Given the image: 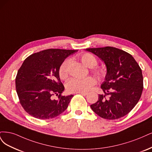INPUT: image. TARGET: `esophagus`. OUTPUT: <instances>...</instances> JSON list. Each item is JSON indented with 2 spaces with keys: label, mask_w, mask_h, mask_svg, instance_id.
Segmentation results:
<instances>
[{
  "label": "esophagus",
  "mask_w": 152,
  "mask_h": 152,
  "mask_svg": "<svg viewBox=\"0 0 152 152\" xmlns=\"http://www.w3.org/2000/svg\"><path fill=\"white\" fill-rule=\"evenodd\" d=\"M77 94H80L81 95H83V96H86L88 94L87 93H86V92H81V93H77Z\"/></svg>",
  "instance_id": "1"
}]
</instances>
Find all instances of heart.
<instances>
[{
    "label": "heart",
    "mask_w": 152,
    "mask_h": 152,
    "mask_svg": "<svg viewBox=\"0 0 152 152\" xmlns=\"http://www.w3.org/2000/svg\"><path fill=\"white\" fill-rule=\"evenodd\" d=\"M80 60L85 66L92 67V71L95 75L100 78L105 76V71L101 67H94L97 64L96 58L90 53H84L79 56ZM69 61L67 59L64 61L58 69V75L62 80H66L68 76L67 66ZM96 83L94 77L88 76L83 79L72 78L67 82L66 89L69 93H81L88 91Z\"/></svg>",
    "instance_id": "b5f03b06"
}]
</instances>
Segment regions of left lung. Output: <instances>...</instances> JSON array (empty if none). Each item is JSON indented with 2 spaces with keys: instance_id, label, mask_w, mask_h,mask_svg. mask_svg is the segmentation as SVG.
I'll return each mask as SVG.
<instances>
[{
  "instance_id": "1",
  "label": "left lung",
  "mask_w": 152,
  "mask_h": 152,
  "mask_svg": "<svg viewBox=\"0 0 152 152\" xmlns=\"http://www.w3.org/2000/svg\"><path fill=\"white\" fill-rule=\"evenodd\" d=\"M107 67L101 85L104 95L90 107L102 118L114 120L128 114L138 102L143 89V78L138 64L129 53L112 47L86 48Z\"/></svg>"
}]
</instances>
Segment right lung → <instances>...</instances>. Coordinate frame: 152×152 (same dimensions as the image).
Wrapping results in <instances>:
<instances>
[{"label": "right lung", "mask_w": 152, "mask_h": 152, "mask_svg": "<svg viewBox=\"0 0 152 152\" xmlns=\"http://www.w3.org/2000/svg\"><path fill=\"white\" fill-rule=\"evenodd\" d=\"M77 50L50 48L30 55L24 61L16 77L19 102L28 114L39 119L59 115L73 95L62 96L64 86L58 69L65 58ZM58 99H53V96Z\"/></svg>", "instance_id": "obj_1"}]
</instances>
